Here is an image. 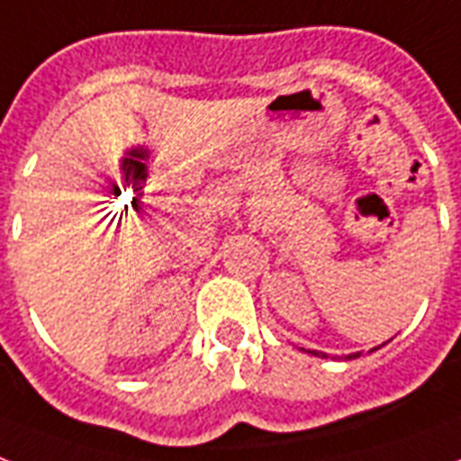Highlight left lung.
I'll use <instances>...</instances> for the list:
<instances>
[{
	"mask_svg": "<svg viewBox=\"0 0 461 461\" xmlns=\"http://www.w3.org/2000/svg\"><path fill=\"white\" fill-rule=\"evenodd\" d=\"M309 353H314V350H309ZM314 356H316V353H314ZM321 356H324V353H321ZM350 357H357V353H353V356H348V360H350Z\"/></svg>",
	"mask_w": 461,
	"mask_h": 461,
	"instance_id": "1",
	"label": "left lung"
}]
</instances>
